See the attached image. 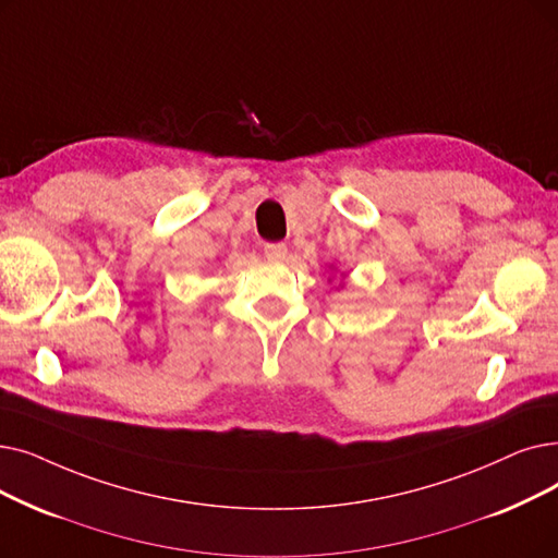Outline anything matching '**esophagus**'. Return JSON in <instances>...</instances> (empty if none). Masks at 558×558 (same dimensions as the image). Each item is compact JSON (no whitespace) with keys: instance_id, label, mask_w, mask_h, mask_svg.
I'll list each match as a JSON object with an SVG mask.
<instances>
[{"instance_id":"1","label":"esophagus","mask_w":558,"mask_h":558,"mask_svg":"<svg viewBox=\"0 0 558 558\" xmlns=\"http://www.w3.org/2000/svg\"><path fill=\"white\" fill-rule=\"evenodd\" d=\"M264 255L269 259H284L287 246L284 244H264Z\"/></svg>"}]
</instances>
